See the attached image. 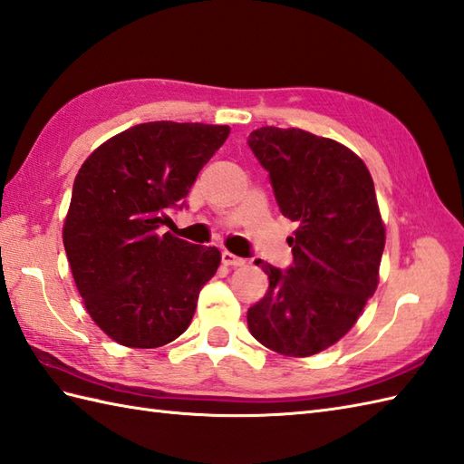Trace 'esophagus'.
Instances as JSON below:
<instances>
[{"instance_id": "obj_1", "label": "esophagus", "mask_w": 464, "mask_h": 464, "mask_svg": "<svg viewBox=\"0 0 464 464\" xmlns=\"http://www.w3.org/2000/svg\"><path fill=\"white\" fill-rule=\"evenodd\" d=\"M221 261H223L225 266H243L245 265V258L237 256V255L229 253V251H223L221 253Z\"/></svg>"}]
</instances>
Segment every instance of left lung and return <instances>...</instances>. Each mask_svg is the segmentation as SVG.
I'll list each match as a JSON object with an SVG mask.
<instances>
[{"mask_svg":"<svg viewBox=\"0 0 464 464\" xmlns=\"http://www.w3.org/2000/svg\"><path fill=\"white\" fill-rule=\"evenodd\" d=\"M249 146L298 227L288 271L255 261L268 290L246 324L268 350L308 358L346 336L378 288L385 225L373 179L350 148L300 128H256Z\"/></svg>","mask_w":464,"mask_h":464,"instance_id":"left-lung-1","label":"left lung"}]
</instances>
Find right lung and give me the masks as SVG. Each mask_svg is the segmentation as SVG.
<instances>
[{
  "label": "right lung",
  "mask_w": 464,
  "mask_h": 464,
  "mask_svg": "<svg viewBox=\"0 0 464 464\" xmlns=\"http://www.w3.org/2000/svg\"><path fill=\"white\" fill-rule=\"evenodd\" d=\"M229 126L144 122L84 160L72 183L63 243L82 304L106 336L160 348L188 330L221 253L158 229L183 206Z\"/></svg>",
  "instance_id": "obj_1"
}]
</instances>
